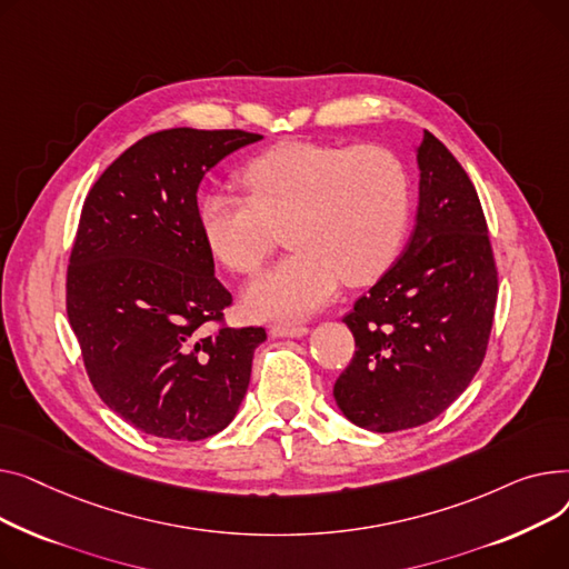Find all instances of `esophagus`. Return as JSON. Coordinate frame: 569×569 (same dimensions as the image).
<instances>
[{
  "mask_svg": "<svg viewBox=\"0 0 569 569\" xmlns=\"http://www.w3.org/2000/svg\"><path fill=\"white\" fill-rule=\"evenodd\" d=\"M271 332L276 338H303L308 336L310 328L306 323H278Z\"/></svg>",
  "mask_w": 569,
  "mask_h": 569,
  "instance_id": "esophagus-1",
  "label": "esophagus"
}]
</instances>
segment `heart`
<instances>
[{
	"instance_id": "b5f03b06",
	"label": "heart",
	"mask_w": 569,
	"mask_h": 569,
	"mask_svg": "<svg viewBox=\"0 0 569 569\" xmlns=\"http://www.w3.org/2000/svg\"><path fill=\"white\" fill-rule=\"evenodd\" d=\"M250 197L209 192L197 218L211 252L237 273H254L278 243L296 250L246 289V308L266 321H291L323 308L342 280L383 276L405 246L411 179L383 147L287 142L243 170Z\"/></svg>"
}]
</instances>
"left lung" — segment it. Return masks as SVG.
<instances>
[{
	"label": "left lung",
	"mask_w": 569,
	"mask_h": 569,
	"mask_svg": "<svg viewBox=\"0 0 569 569\" xmlns=\"http://www.w3.org/2000/svg\"><path fill=\"white\" fill-rule=\"evenodd\" d=\"M418 213L405 252L345 323L356 353L332 388L353 425L388 433L441 416L480 370L498 278L478 192L425 130Z\"/></svg>",
	"instance_id": "1"
}]
</instances>
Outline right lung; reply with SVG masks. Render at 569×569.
Wrapping results in <instances>:
<instances>
[{
    "label": "right lung",
    "instance_id": "right-lung-1",
    "mask_svg": "<svg viewBox=\"0 0 569 569\" xmlns=\"http://www.w3.org/2000/svg\"><path fill=\"white\" fill-rule=\"evenodd\" d=\"M261 136L170 128L126 149L89 190L66 310L100 399L151 437L202 441L237 416L263 328H220L231 293L197 218L204 174Z\"/></svg>",
    "mask_w": 569,
    "mask_h": 569
}]
</instances>
